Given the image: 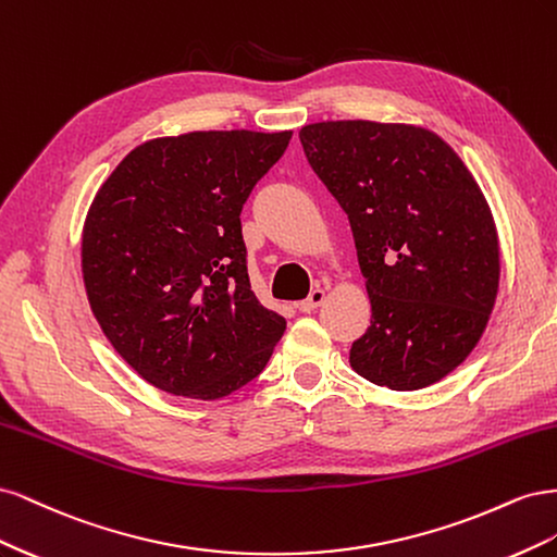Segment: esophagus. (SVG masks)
<instances>
[{
	"mask_svg": "<svg viewBox=\"0 0 557 557\" xmlns=\"http://www.w3.org/2000/svg\"><path fill=\"white\" fill-rule=\"evenodd\" d=\"M323 301H325V290L315 288V290H311V295H309L307 299L299 301L297 309H299L301 313H311V311H315L320 305H323Z\"/></svg>",
	"mask_w": 557,
	"mask_h": 557,
	"instance_id": "1",
	"label": "esophagus"
}]
</instances>
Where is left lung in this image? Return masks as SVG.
<instances>
[{"label": "left lung", "instance_id": "left-lung-1", "mask_svg": "<svg viewBox=\"0 0 557 557\" xmlns=\"http://www.w3.org/2000/svg\"><path fill=\"white\" fill-rule=\"evenodd\" d=\"M299 141L348 215L372 301L350 367L391 391L442 381L479 344L497 297L499 242L479 183L425 127L327 121Z\"/></svg>", "mask_w": 557, "mask_h": 557}]
</instances>
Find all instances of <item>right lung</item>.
Masks as SVG:
<instances>
[{
	"label": "right lung",
	"instance_id": "1",
	"mask_svg": "<svg viewBox=\"0 0 557 557\" xmlns=\"http://www.w3.org/2000/svg\"><path fill=\"white\" fill-rule=\"evenodd\" d=\"M290 137L150 139L97 190L81 242L90 309L121 358L160 391L221 399L272 358L285 318L250 290L239 215Z\"/></svg>",
	"mask_w": 557,
	"mask_h": 557
}]
</instances>
